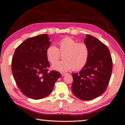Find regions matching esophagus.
<instances>
[{"label": "esophagus", "instance_id": "1", "mask_svg": "<svg viewBox=\"0 0 125 125\" xmlns=\"http://www.w3.org/2000/svg\"><path fill=\"white\" fill-rule=\"evenodd\" d=\"M67 73H64V72H62L61 73V75H62V76H64L67 74Z\"/></svg>", "mask_w": 125, "mask_h": 125}]
</instances>
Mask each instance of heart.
I'll list each match as a JSON object with an SVG mask.
<instances>
[{"instance_id": "b5f03b06", "label": "heart", "mask_w": 125, "mask_h": 125, "mask_svg": "<svg viewBox=\"0 0 125 125\" xmlns=\"http://www.w3.org/2000/svg\"><path fill=\"white\" fill-rule=\"evenodd\" d=\"M59 48L54 45L49 46L46 50L48 61L53 63L60 56V53H64L63 61L57 62L52 65V69L61 72L72 69L79 71L83 68L88 61L89 50L86 44L77 42L70 37H65L58 42Z\"/></svg>"}]
</instances>
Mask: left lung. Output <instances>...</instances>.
<instances>
[{
  "label": "left lung",
  "mask_w": 125,
  "mask_h": 125,
  "mask_svg": "<svg viewBox=\"0 0 125 125\" xmlns=\"http://www.w3.org/2000/svg\"><path fill=\"white\" fill-rule=\"evenodd\" d=\"M84 43L89 50L88 61L79 73H72V90L78 99L90 100L105 91L111 78L113 61L109 48L98 39L86 35Z\"/></svg>",
  "instance_id": "left-lung-1"
}]
</instances>
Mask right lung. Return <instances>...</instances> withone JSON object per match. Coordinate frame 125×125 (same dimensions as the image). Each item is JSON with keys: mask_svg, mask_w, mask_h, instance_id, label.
I'll use <instances>...</instances> for the list:
<instances>
[{"mask_svg": "<svg viewBox=\"0 0 125 125\" xmlns=\"http://www.w3.org/2000/svg\"><path fill=\"white\" fill-rule=\"evenodd\" d=\"M47 34L27 39L16 48L12 59V75L18 88L31 99L38 100L51 93L61 74L48 72L46 50L51 45Z\"/></svg>", "mask_w": 125, "mask_h": 125, "instance_id": "add662e5", "label": "right lung"}]
</instances>
